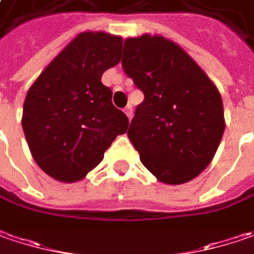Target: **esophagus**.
<instances>
[{"instance_id": "34e87169", "label": "esophagus", "mask_w": 254, "mask_h": 254, "mask_svg": "<svg viewBox=\"0 0 254 254\" xmlns=\"http://www.w3.org/2000/svg\"><path fill=\"white\" fill-rule=\"evenodd\" d=\"M124 113L128 117V120H131V117H133V107L131 106H127V107L124 108Z\"/></svg>"}]
</instances>
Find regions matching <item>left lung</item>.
<instances>
[{"mask_svg":"<svg viewBox=\"0 0 254 254\" xmlns=\"http://www.w3.org/2000/svg\"><path fill=\"white\" fill-rule=\"evenodd\" d=\"M121 64L144 93L127 131L141 163L161 183L193 180L224 133L217 87L180 45L161 35L127 38Z\"/></svg>","mask_w":254,"mask_h":254,"instance_id":"8db88e82","label":"left lung"}]
</instances>
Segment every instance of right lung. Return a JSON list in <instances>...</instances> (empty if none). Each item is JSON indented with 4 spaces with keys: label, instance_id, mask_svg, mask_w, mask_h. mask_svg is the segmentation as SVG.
Returning a JSON list of instances; mask_svg holds the SVG:
<instances>
[{
    "label": "right lung",
    "instance_id": "obj_1",
    "mask_svg": "<svg viewBox=\"0 0 254 254\" xmlns=\"http://www.w3.org/2000/svg\"><path fill=\"white\" fill-rule=\"evenodd\" d=\"M123 38L78 34L34 81L22 108V130L35 163L63 183L83 180L128 127L113 106L103 72L120 63Z\"/></svg>",
    "mask_w": 254,
    "mask_h": 254
}]
</instances>
